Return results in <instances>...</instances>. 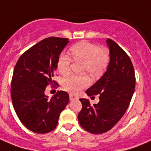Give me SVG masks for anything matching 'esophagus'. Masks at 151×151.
Masks as SVG:
<instances>
[{"mask_svg":"<svg viewBox=\"0 0 151 151\" xmlns=\"http://www.w3.org/2000/svg\"><path fill=\"white\" fill-rule=\"evenodd\" d=\"M69 97H70V100H76V99H78V98H77V96H75L74 94H70V95H69Z\"/></svg>","mask_w":151,"mask_h":151,"instance_id":"1","label":"esophagus"}]
</instances>
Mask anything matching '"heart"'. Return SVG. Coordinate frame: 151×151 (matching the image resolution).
<instances>
[{
	"label": "heart",
	"mask_w": 151,
	"mask_h": 151,
	"mask_svg": "<svg viewBox=\"0 0 151 151\" xmlns=\"http://www.w3.org/2000/svg\"><path fill=\"white\" fill-rule=\"evenodd\" d=\"M70 52L75 61H84V70L91 75L98 76L106 68L109 61V54L106 48H100L99 45L81 42L70 48ZM71 59L66 53H61L58 58L57 68L62 75L68 74L70 70ZM90 84V79L86 76L71 75L63 81V86L72 93H77Z\"/></svg>",
	"instance_id": "1"
}]
</instances>
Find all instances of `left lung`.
<instances>
[{
  "label": "left lung",
  "mask_w": 151,
  "mask_h": 151,
  "mask_svg": "<svg viewBox=\"0 0 151 151\" xmlns=\"http://www.w3.org/2000/svg\"><path fill=\"white\" fill-rule=\"evenodd\" d=\"M110 60L106 71L91 87L87 96L99 94V102L91 106L80 99L82 109L78 114L81 127L92 134L109 131L126 112L135 88V74L130 58L117 43L107 39Z\"/></svg>",
  "instance_id": "8db88e82"
}]
</instances>
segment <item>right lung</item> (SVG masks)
Returning <instances> with one entry per match:
<instances>
[{"label":"right lung","instance_id":"right-lung-1","mask_svg":"<svg viewBox=\"0 0 151 151\" xmlns=\"http://www.w3.org/2000/svg\"><path fill=\"white\" fill-rule=\"evenodd\" d=\"M69 42L68 39L49 37L25 52L14 68L11 99L20 122L35 133L45 134L56 128L60 113L69 102V95L58 91L51 99L45 94L57 69L58 58Z\"/></svg>","mask_w":151,"mask_h":151}]
</instances>
